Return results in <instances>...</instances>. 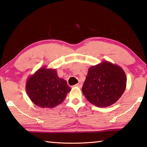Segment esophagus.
Returning a JSON list of instances; mask_svg holds the SVG:
<instances>
[{"mask_svg": "<svg viewBox=\"0 0 147 147\" xmlns=\"http://www.w3.org/2000/svg\"><path fill=\"white\" fill-rule=\"evenodd\" d=\"M75 86L78 87V88H82V83L81 82H79L78 84H76Z\"/></svg>", "mask_w": 147, "mask_h": 147, "instance_id": "obj_1", "label": "esophagus"}]
</instances>
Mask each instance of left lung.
I'll return each mask as SVG.
<instances>
[{
    "label": "left lung",
    "mask_w": 147,
    "mask_h": 147,
    "mask_svg": "<svg viewBox=\"0 0 147 147\" xmlns=\"http://www.w3.org/2000/svg\"><path fill=\"white\" fill-rule=\"evenodd\" d=\"M126 86V76L123 69L104 61L89 69L82 90L89 102L106 108L119 100Z\"/></svg>",
    "instance_id": "left-lung-1"
}]
</instances>
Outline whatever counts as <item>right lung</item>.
I'll use <instances>...</instances> for the list:
<instances>
[{"label": "right lung", "mask_w": 147, "mask_h": 147, "mask_svg": "<svg viewBox=\"0 0 147 147\" xmlns=\"http://www.w3.org/2000/svg\"><path fill=\"white\" fill-rule=\"evenodd\" d=\"M71 90L66 81L58 76L56 69L45 67L29 76L26 84L29 98L43 108H52L62 103Z\"/></svg>", "instance_id": "1"}]
</instances>
